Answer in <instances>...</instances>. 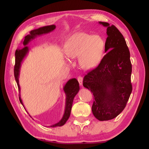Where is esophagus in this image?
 Masks as SVG:
<instances>
[{"label":"esophagus","instance_id":"34e87169","mask_svg":"<svg viewBox=\"0 0 149 149\" xmlns=\"http://www.w3.org/2000/svg\"><path fill=\"white\" fill-rule=\"evenodd\" d=\"M77 80H78V82L79 83V84L81 85V86H82L83 85V78L81 76H79L77 77Z\"/></svg>","mask_w":149,"mask_h":149}]
</instances>
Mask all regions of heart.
Returning <instances> with one entry per match:
<instances>
[{"instance_id":"heart-1","label":"heart","mask_w":149,"mask_h":149,"mask_svg":"<svg viewBox=\"0 0 149 149\" xmlns=\"http://www.w3.org/2000/svg\"><path fill=\"white\" fill-rule=\"evenodd\" d=\"M105 42L97 34L77 33L66 41L65 52L70 59L79 58V63L84 70H91L99 65L102 58Z\"/></svg>"}]
</instances>
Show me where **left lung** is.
I'll list each match as a JSON object with an SVG mask.
<instances>
[{
    "mask_svg": "<svg viewBox=\"0 0 149 149\" xmlns=\"http://www.w3.org/2000/svg\"><path fill=\"white\" fill-rule=\"evenodd\" d=\"M106 55L96 68L84 77L83 86L93 93L92 113L100 121L115 118L125 108L132 92L130 52L123 35L107 22Z\"/></svg>",
    "mask_w": 149,
    "mask_h": 149,
    "instance_id": "1",
    "label": "left lung"
}]
</instances>
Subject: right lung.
Returning a JSON list of instances; mask_svg holds the SVG:
<instances>
[{"label":"right lung","instance_id":"add662e5","mask_svg":"<svg viewBox=\"0 0 149 149\" xmlns=\"http://www.w3.org/2000/svg\"><path fill=\"white\" fill-rule=\"evenodd\" d=\"M56 29L55 25H50V26H47L40 27L38 29H36L31 31L29 34H27L24 38V41H22V43L24 45V48L22 49H17L15 52V65L14 68V74L16 82H17L19 90L20 91V86L19 84V76H20V68L22 63L23 62L24 59L27 56L29 51V47L27 45L29 44L31 41H33L37 38L38 36H42L43 34H48L52 32ZM79 84L77 80L76 79L73 78L67 81L65 86H63V91L65 93L66 99H65V112L63 114V117L59 121L55 123V124L49 126L50 127H61L67 121L69 118L70 115L72 106L73 104V100H74V97L77 94L79 91ZM20 102L24 106L23 102L21 99V95L20 94L19 97ZM25 108V107H24Z\"/></svg>","mask_w":149,"mask_h":149}]
</instances>
